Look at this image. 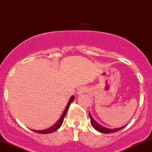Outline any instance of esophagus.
I'll return each mask as SVG.
<instances>
[{"mask_svg": "<svg viewBox=\"0 0 152 152\" xmlns=\"http://www.w3.org/2000/svg\"><path fill=\"white\" fill-rule=\"evenodd\" d=\"M86 91H88L87 87H86V86H81V87L78 88L77 94H78V95H81V94H83V93L86 92Z\"/></svg>", "mask_w": 152, "mask_h": 152, "instance_id": "1", "label": "esophagus"}]
</instances>
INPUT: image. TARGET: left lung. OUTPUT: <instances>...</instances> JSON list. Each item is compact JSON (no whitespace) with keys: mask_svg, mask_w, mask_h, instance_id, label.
<instances>
[{"mask_svg":"<svg viewBox=\"0 0 152 152\" xmlns=\"http://www.w3.org/2000/svg\"><path fill=\"white\" fill-rule=\"evenodd\" d=\"M89 117H90V118H91V125L93 126V127H94V129H96L97 131L100 132H101V133H105V134H110V133L116 132L120 130V129L124 128V127H125V126H124V127H119V128L109 129V128H107V127H103V126L100 125V124H98V122H97L96 120H95L93 118V117H92V115H91V114L90 113H89Z\"/></svg>","mask_w":152,"mask_h":152,"instance_id":"8db88e82","label":"left lung"}]
</instances>
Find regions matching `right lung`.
<instances>
[{"label": "right lung", "instance_id": "obj_1", "mask_svg": "<svg viewBox=\"0 0 152 152\" xmlns=\"http://www.w3.org/2000/svg\"><path fill=\"white\" fill-rule=\"evenodd\" d=\"M74 98H75V97L74 96H72L71 97L70 99H69V102H68V104H67V105L66 106V108L64 110V111L63 112V114L61 115V118L58 119V120H57V122H56L54 125H52V127H50L48 129H43V130H34V129H32V130L33 132H37V133H39V134H49V133H52V132H55L56 130H57V129L59 128L60 127H61L62 123H63L64 118L66 114L67 111H68L69 105H70L71 103L73 101V100H74Z\"/></svg>", "mask_w": 152, "mask_h": 152}]
</instances>
